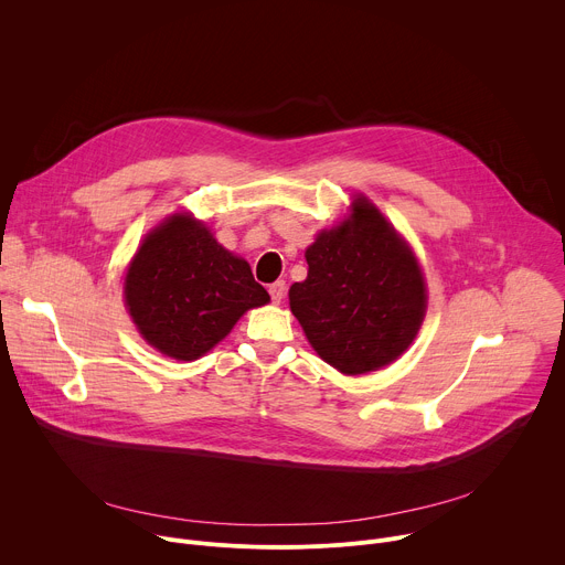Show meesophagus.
<instances>
[{
  "label": "esophagus",
  "mask_w": 565,
  "mask_h": 565,
  "mask_svg": "<svg viewBox=\"0 0 565 565\" xmlns=\"http://www.w3.org/2000/svg\"><path fill=\"white\" fill-rule=\"evenodd\" d=\"M268 292H270L275 303H281V299L286 297V284L284 281H275V284L268 286Z\"/></svg>",
  "instance_id": "34e87169"
}]
</instances>
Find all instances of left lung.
I'll list each match as a JSON object with an SVG mask.
<instances>
[{
	"label": "left lung",
	"instance_id": "left-lung-1",
	"mask_svg": "<svg viewBox=\"0 0 565 565\" xmlns=\"http://www.w3.org/2000/svg\"><path fill=\"white\" fill-rule=\"evenodd\" d=\"M308 277L290 286V310L317 355L344 375L377 371L416 340L427 286L416 255L384 214L355 196L349 218L306 250Z\"/></svg>",
	"mask_w": 565,
	"mask_h": 565
}]
</instances>
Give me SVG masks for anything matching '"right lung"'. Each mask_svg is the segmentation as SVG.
Listing matches in <instances>:
<instances>
[{
	"mask_svg": "<svg viewBox=\"0 0 565 565\" xmlns=\"http://www.w3.org/2000/svg\"><path fill=\"white\" fill-rule=\"evenodd\" d=\"M270 295L250 264L225 250L188 212L156 225L125 277V303L140 335L168 358L192 362L214 349Z\"/></svg>",
	"mask_w": 565,
	"mask_h": 565,
	"instance_id": "right-lung-1",
	"label": "right lung"
}]
</instances>
